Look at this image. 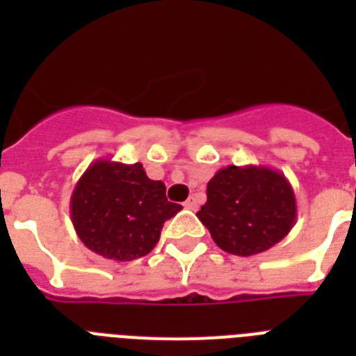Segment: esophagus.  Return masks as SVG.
<instances>
[{
	"instance_id": "34e87169",
	"label": "esophagus",
	"mask_w": 356,
	"mask_h": 356,
	"mask_svg": "<svg viewBox=\"0 0 356 356\" xmlns=\"http://www.w3.org/2000/svg\"><path fill=\"white\" fill-rule=\"evenodd\" d=\"M184 208H188V210H193V212H195V210H197L199 208V201H197V197H190V199H186V201H184Z\"/></svg>"
}]
</instances>
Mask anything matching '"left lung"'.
I'll list each match as a JSON object with an SVG mask.
<instances>
[{
	"mask_svg": "<svg viewBox=\"0 0 356 356\" xmlns=\"http://www.w3.org/2000/svg\"><path fill=\"white\" fill-rule=\"evenodd\" d=\"M296 195L282 172L268 166H227L207 184L197 212L219 248L254 256L280 243L296 223Z\"/></svg>",
	"mask_w": 356,
	"mask_h": 356,
	"instance_id": "8db88e82",
	"label": "left lung"
}]
</instances>
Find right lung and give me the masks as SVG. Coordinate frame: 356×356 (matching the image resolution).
<instances>
[{"instance_id":"obj_1","label":"right lung","mask_w":356,"mask_h":356,"mask_svg":"<svg viewBox=\"0 0 356 356\" xmlns=\"http://www.w3.org/2000/svg\"><path fill=\"white\" fill-rule=\"evenodd\" d=\"M69 208L80 241L113 261H131L152 252L164 221L183 210L170 203L163 181H152L143 164L109 159L89 164L74 184Z\"/></svg>"}]
</instances>
